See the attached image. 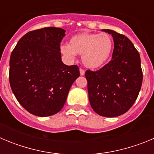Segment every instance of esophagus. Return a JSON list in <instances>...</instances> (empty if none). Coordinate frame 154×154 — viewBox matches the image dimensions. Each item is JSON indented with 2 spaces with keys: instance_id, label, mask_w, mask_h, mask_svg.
Listing matches in <instances>:
<instances>
[{
  "instance_id": "obj_1",
  "label": "esophagus",
  "mask_w": 154,
  "mask_h": 154,
  "mask_svg": "<svg viewBox=\"0 0 154 154\" xmlns=\"http://www.w3.org/2000/svg\"><path fill=\"white\" fill-rule=\"evenodd\" d=\"M79 71H80V75H85V70H84L83 69H79Z\"/></svg>"
}]
</instances>
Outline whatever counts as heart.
<instances>
[{"mask_svg": "<svg viewBox=\"0 0 154 154\" xmlns=\"http://www.w3.org/2000/svg\"><path fill=\"white\" fill-rule=\"evenodd\" d=\"M113 48L112 37L107 34L82 32L69 40V45L60 47L62 55L74 59L76 54L82 55V61L89 69H99L106 63Z\"/></svg>", "mask_w": 154, "mask_h": 154, "instance_id": "1", "label": "heart"}]
</instances>
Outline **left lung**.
I'll use <instances>...</instances> for the list:
<instances>
[{
    "instance_id": "left-lung-1",
    "label": "left lung",
    "mask_w": 154,
    "mask_h": 154,
    "mask_svg": "<svg viewBox=\"0 0 154 154\" xmlns=\"http://www.w3.org/2000/svg\"><path fill=\"white\" fill-rule=\"evenodd\" d=\"M112 59L97 71L89 69L85 75L91 106L99 115L116 117L131 108L138 97L143 82L140 56L131 41L112 30Z\"/></svg>"
}]
</instances>
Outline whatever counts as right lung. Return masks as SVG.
<instances>
[{"label": "right lung", "mask_w": 154, "mask_h": 154, "mask_svg": "<svg viewBox=\"0 0 154 154\" xmlns=\"http://www.w3.org/2000/svg\"><path fill=\"white\" fill-rule=\"evenodd\" d=\"M65 31L48 27L28 32L10 58L9 82L18 103L38 116L57 113L79 76L78 65L62 62L60 43Z\"/></svg>", "instance_id": "obj_1"}]
</instances>
